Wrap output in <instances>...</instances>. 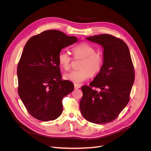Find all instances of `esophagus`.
Listing matches in <instances>:
<instances>
[{
	"label": "esophagus",
	"instance_id": "obj_1",
	"mask_svg": "<svg viewBox=\"0 0 151 151\" xmlns=\"http://www.w3.org/2000/svg\"><path fill=\"white\" fill-rule=\"evenodd\" d=\"M74 87H75V89H79L81 87V85L80 84H74Z\"/></svg>",
	"mask_w": 151,
	"mask_h": 151
}]
</instances>
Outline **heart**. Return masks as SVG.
Here are the masks:
<instances>
[{"mask_svg":"<svg viewBox=\"0 0 151 151\" xmlns=\"http://www.w3.org/2000/svg\"><path fill=\"white\" fill-rule=\"evenodd\" d=\"M96 48L88 42L79 43L71 48L75 59L82 58L79 68L65 73L64 78L67 80L75 83H81L91 76L99 73L104 63V57L102 54L96 52ZM60 66L65 70H70L72 58L67 52L61 51L58 55Z\"/></svg>","mask_w":151,"mask_h":151,"instance_id":"obj_1","label":"heart"}]
</instances>
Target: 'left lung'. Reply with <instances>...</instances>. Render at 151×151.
Wrapping results in <instances>:
<instances>
[{
	"label": "left lung",
	"mask_w": 151,
	"mask_h": 151,
	"mask_svg": "<svg viewBox=\"0 0 151 151\" xmlns=\"http://www.w3.org/2000/svg\"><path fill=\"white\" fill-rule=\"evenodd\" d=\"M87 39L104 47V63L89 86L81 87L80 110L87 121L104 124L115 120L129 103L134 80V67L128 46L122 40L109 34Z\"/></svg>",
	"instance_id": "1"
}]
</instances>
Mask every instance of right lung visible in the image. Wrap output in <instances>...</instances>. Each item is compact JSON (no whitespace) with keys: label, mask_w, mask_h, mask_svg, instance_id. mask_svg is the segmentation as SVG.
<instances>
[{"label":"right lung","mask_w":151,"mask_h":151,"mask_svg":"<svg viewBox=\"0 0 151 151\" xmlns=\"http://www.w3.org/2000/svg\"><path fill=\"white\" fill-rule=\"evenodd\" d=\"M78 41L58 30L32 37L24 47L17 67L18 92L29 113L42 121L56 119L62 114V100L74 89L62 80L59 52Z\"/></svg>","instance_id":"obj_1"}]
</instances>
